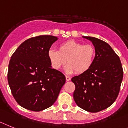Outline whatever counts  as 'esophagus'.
Returning a JSON list of instances; mask_svg holds the SVG:
<instances>
[{"instance_id":"1","label":"esophagus","mask_w":128,"mask_h":128,"mask_svg":"<svg viewBox=\"0 0 128 128\" xmlns=\"http://www.w3.org/2000/svg\"><path fill=\"white\" fill-rule=\"evenodd\" d=\"M66 81H70L71 80V77H70L69 76H66Z\"/></svg>"}]
</instances>
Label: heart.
I'll return each mask as SVG.
<instances>
[{
	"instance_id": "heart-1",
	"label": "heart",
	"mask_w": 128,
	"mask_h": 128,
	"mask_svg": "<svg viewBox=\"0 0 128 128\" xmlns=\"http://www.w3.org/2000/svg\"><path fill=\"white\" fill-rule=\"evenodd\" d=\"M96 50L91 44H83L73 40H69L58 46V51L50 50L48 58L51 65L55 70H60L66 62L65 71L68 73L76 72L85 73L91 68L95 60Z\"/></svg>"
}]
</instances>
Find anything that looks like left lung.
Instances as JSON below:
<instances>
[{"mask_svg":"<svg viewBox=\"0 0 128 128\" xmlns=\"http://www.w3.org/2000/svg\"><path fill=\"white\" fill-rule=\"evenodd\" d=\"M83 37L92 41L96 55L89 70L72 78L75 85L73 98L78 106L96 113L110 107L117 98L123 78L122 66L108 43L92 36Z\"/></svg>","mask_w":128,"mask_h":128,"instance_id":"8db88e82","label":"left lung"}]
</instances>
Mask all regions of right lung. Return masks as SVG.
<instances>
[{
  "instance_id": "1",
  "label": "right lung",
  "mask_w": 128,
  "mask_h": 128,
  "mask_svg": "<svg viewBox=\"0 0 128 128\" xmlns=\"http://www.w3.org/2000/svg\"><path fill=\"white\" fill-rule=\"evenodd\" d=\"M58 38L40 35L26 40L10 60L8 81L20 106L34 112L53 105L66 82L62 73L52 68L48 52Z\"/></svg>"
}]
</instances>
